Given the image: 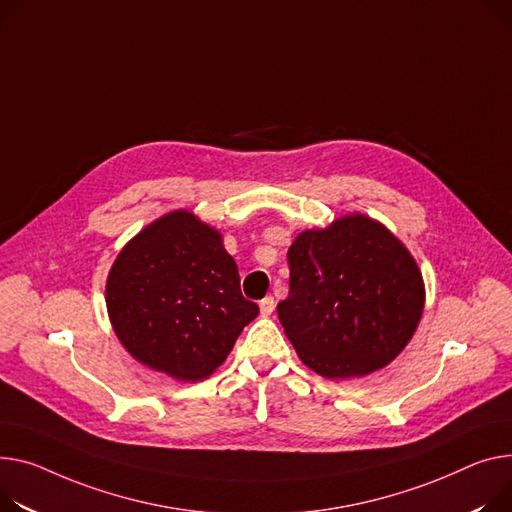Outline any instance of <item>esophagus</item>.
I'll list each match as a JSON object with an SVG mask.
<instances>
[{"label": "esophagus", "mask_w": 512, "mask_h": 512, "mask_svg": "<svg viewBox=\"0 0 512 512\" xmlns=\"http://www.w3.org/2000/svg\"><path fill=\"white\" fill-rule=\"evenodd\" d=\"M259 309H261V315H263V317H269L271 313H274V309H276L274 296H265V298L259 302Z\"/></svg>", "instance_id": "esophagus-1"}]
</instances>
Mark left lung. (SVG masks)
Masks as SVG:
<instances>
[{"label": "left lung", "mask_w": 512, "mask_h": 512, "mask_svg": "<svg viewBox=\"0 0 512 512\" xmlns=\"http://www.w3.org/2000/svg\"><path fill=\"white\" fill-rule=\"evenodd\" d=\"M288 263L278 317L298 358L321 377H366L410 344L426 302L422 271L381 222L354 212L302 230Z\"/></svg>", "instance_id": "8db88e82"}]
</instances>
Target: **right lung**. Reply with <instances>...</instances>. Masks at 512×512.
<instances>
[{
    "label": "right lung",
    "mask_w": 512,
    "mask_h": 512,
    "mask_svg": "<svg viewBox=\"0 0 512 512\" xmlns=\"http://www.w3.org/2000/svg\"><path fill=\"white\" fill-rule=\"evenodd\" d=\"M105 292L121 346L185 383L208 379L259 315L241 292L220 230L187 210L168 212L135 234L119 251Z\"/></svg>",
    "instance_id": "obj_1"
}]
</instances>
